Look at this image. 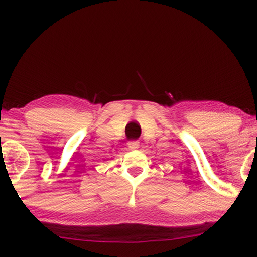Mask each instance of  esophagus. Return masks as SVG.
<instances>
[{"label":"esophagus","instance_id":"esophagus-1","mask_svg":"<svg viewBox=\"0 0 257 257\" xmlns=\"http://www.w3.org/2000/svg\"><path fill=\"white\" fill-rule=\"evenodd\" d=\"M127 146L130 150H137V149H139L140 144H139V142H137V140H132V142L127 143Z\"/></svg>","mask_w":257,"mask_h":257}]
</instances>
